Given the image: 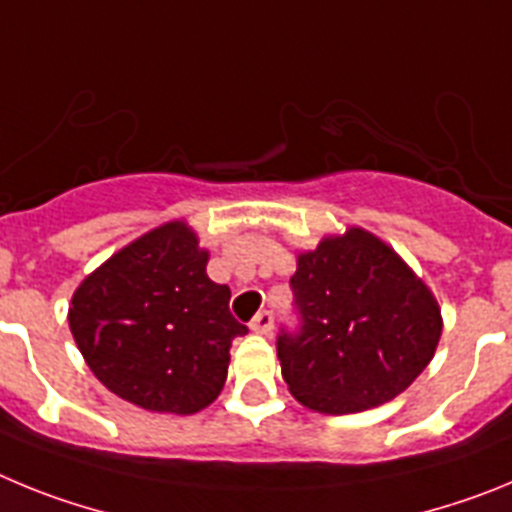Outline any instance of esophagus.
<instances>
[{"label": "esophagus", "mask_w": 512, "mask_h": 512, "mask_svg": "<svg viewBox=\"0 0 512 512\" xmlns=\"http://www.w3.org/2000/svg\"><path fill=\"white\" fill-rule=\"evenodd\" d=\"M251 330L253 333H261V336H271V330H274V315L269 310H261L256 318L251 320Z\"/></svg>", "instance_id": "obj_1"}]
</instances>
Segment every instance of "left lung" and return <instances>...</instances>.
<instances>
[{
  "label": "left lung",
  "mask_w": 512,
  "mask_h": 512,
  "mask_svg": "<svg viewBox=\"0 0 512 512\" xmlns=\"http://www.w3.org/2000/svg\"><path fill=\"white\" fill-rule=\"evenodd\" d=\"M300 328L277 338L289 392L325 415L361 413L408 390L441 338L423 279L361 228L300 253L289 279Z\"/></svg>",
  "instance_id": "8db88e82"
}]
</instances>
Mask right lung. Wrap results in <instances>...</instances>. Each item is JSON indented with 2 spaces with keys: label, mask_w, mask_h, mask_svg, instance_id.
<instances>
[{
  "label": "right lung",
  "mask_w": 512,
  "mask_h": 512,
  "mask_svg": "<svg viewBox=\"0 0 512 512\" xmlns=\"http://www.w3.org/2000/svg\"><path fill=\"white\" fill-rule=\"evenodd\" d=\"M210 253L187 223H166L117 251L71 297L69 325L94 377L153 413L207 408L248 328L230 289L207 277Z\"/></svg>",
  "instance_id": "right-lung-1"
}]
</instances>
